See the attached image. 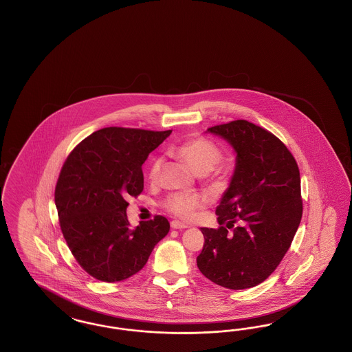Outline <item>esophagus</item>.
I'll return each instance as SVG.
<instances>
[{
    "label": "esophagus",
    "instance_id": "esophagus-1",
    "mask_svg": "<svg viewBox=\"0 0 352 352\" xmlns=\"http://www.w3.org/2000/svg\"><path fill=\"white\" fill-rule=\"evenodd\" d=\"M170 226H171L173 230H184V228H187V224L181 223V221H178V220H173V221L170 223Z\"/></svg>",
    "mask_w": 352,
    "mask_h": 352
}]
</instances>
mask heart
Wrapping results in <instances>:
<instances>
[{
    "mask_svg": "<svg viewBox=\"0 0 352 352\" xmlns=\"http://www.w3.org/2000/svg\"><path fill=\"white\" fill-rule=\"evenodd\" d=\"M174 154L184 160L197 174L208 175L211 170L218 166L223 158L218 146L203 137L186 140L179 146L174 148ZM161 168V160L154 158L149 168V178L155 179ZM204 206V198L197 192H171L164 201V207L170 214L181 219L192 218L197 210Z\"/></svg>",
    "mask_w": 352,
    "mask_h": 352,
    "instance_id": "obj_1",
    "label": "heart"
}]
</instances>
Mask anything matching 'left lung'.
<instances>
[{
	"mask_svg": "<svg viewBox=\"0 0 352 352\" xmlns=\"http://www.w3.org/2000/svg\"><path fill=\"white\" fill-rule=\"evenodd\" d=\"M236 153L231 182L217 207L218 230L201 228L197 265L227 289H248L278 267L302 218L301 178L284 144L245 120L207 129ZM232 231L230 232L229 230Z\"/></svg>",
	"mask_w": 352,
	"mask_h": 352,
	"instance_id": "8db88e82",
	"label": "left lung"
}]
</instances>
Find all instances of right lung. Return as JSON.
Here are the masks:
<instances>
[{
    "label": "right lung",
    "mask_w": 352,
    "mask_h": 352,
    "mask_svg": "<svg viewBox=\"0 0 352 352\" xmlns=\"http://www.w3.org/2000/svg\"><path fill=\"white\" fill-rule=\"evenodd\" d=\"M170 133L111 126L69 153L55 187V206L69 251L96 280L132 277L168 234L170 224L161 215L131 227L126 199L142 192V164Z\"/></svg>",
    "instance_id": "obj_1"
}]
</instances>
